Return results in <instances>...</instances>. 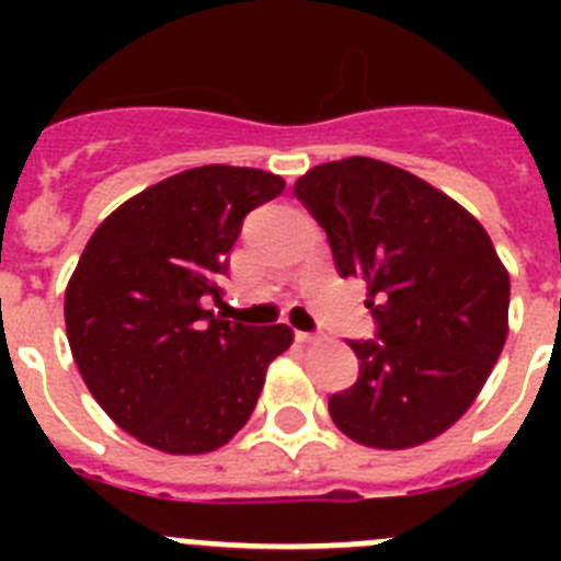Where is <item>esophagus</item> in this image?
I'll use <instances>...</instances> for the list:
<instances>
[{"instance_id": "1", "label": "esophagus", "mask_w": 561, "mask_h": 561, "mask_svg": "<svg viewBox=\"0 0 561 561\" xmlns=\"http://www.w3.org/2000/svg\"><path fill=\"white\" fill-rule=\"evenodd\" d=\"M295 340L304 342V345H309V342H317V340H320V336L309 334V331H295Z\"/></svg>"}]
</instances>
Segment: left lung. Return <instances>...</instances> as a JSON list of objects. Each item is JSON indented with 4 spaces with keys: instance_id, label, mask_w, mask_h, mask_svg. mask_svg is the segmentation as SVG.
<instances>
[{
    "instance_id": "8db88e82",
    "label": "left lung",
    "mask_w": 561,
    "mask_h": 561,
    "mask_svg": "<svg viewBox=\"0 0 561 561\" xmlns=\"http://www.w3.org/2000/svg\"><path fill=\"white\" fill-rule=\"evenodd\" d=\"M342 277L368 284L379 342H348L354 388L329 399L340 433L410 449L472 408L508 336L512 280L472 213L415 173L370 157L323 162L295 182Z\"/></svg>"
}]
</instances>
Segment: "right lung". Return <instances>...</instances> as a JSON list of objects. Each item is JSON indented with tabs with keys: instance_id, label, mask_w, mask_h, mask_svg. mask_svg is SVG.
<instances>
[{
	"instance_id": "obj_1",
	"label": "right lung",
	"mask_w": 561,
	"mask_h": 561,
	"mask_svg": "<svg viewBox=\"0 0 561 561\" xmlns=\"http://www.w3.org/2000/svg\"><path fill=\"white\" fill-rule=\"evenodd\" d=\"M270 171L173 173L101 221L64 295L81 379L108 419L151 449L205 455L250 421L289 325L230 323L205 309L252 207L280 196Z\"/></svg>"
}]
</instances>
